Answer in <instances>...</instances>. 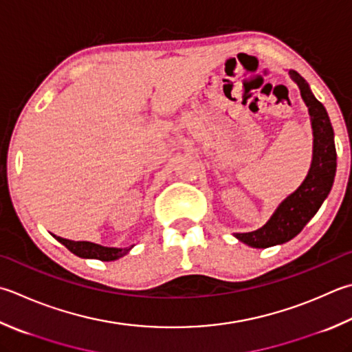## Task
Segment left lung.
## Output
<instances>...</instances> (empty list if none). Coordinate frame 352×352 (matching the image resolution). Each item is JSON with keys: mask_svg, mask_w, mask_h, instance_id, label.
I'll use <instances>...</instances> for the list:
<instances>
[{"mask_svg": "<svg viewBox=\"0 0 352 352\" xmlns=\"http://www.w3.org/2000/svg\"><path fill=\"white\" fill-rule=\"evenodd\" d=\"M289 76L299 85L302 99L307 104L311 116L314 136L313 161L300 187L285 199L262 228L250 233H234L239 241L253 248L274 247L296 237L319 211L334 184L337 153L334 130L327 109L320 101H317L308 82L299 73L289 70Z\"/></svg>", "mask_w": 352, "mask_h": 352, "instance_id": "left-lung-1", "label": "left lung"}]
</instances>
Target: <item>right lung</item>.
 Returning a JSON list of instances; mask_svg holds the SVG:
<instances>
[{"label": "right lung", "instance_id": "obj_1", "mask_svg": "<svg viewBox=\"0 0 352 352\" xmlns=\"http://www.w3.org/2000/svg\"><path fill=\"white\" fill-rule=\"evenodd\" d=\"M53 237H55L58 242H61L65 248L70 250L73 254L84 258H98V261H104V262L116 261V258L127 254L131 250V247H133V245H131L129 248H110V247H102V245H98L94 242L69 241V239L59 237L55 234H53Z\"/></svg>", "mask_w": 352, "mask_h": 352}]
</instances>
